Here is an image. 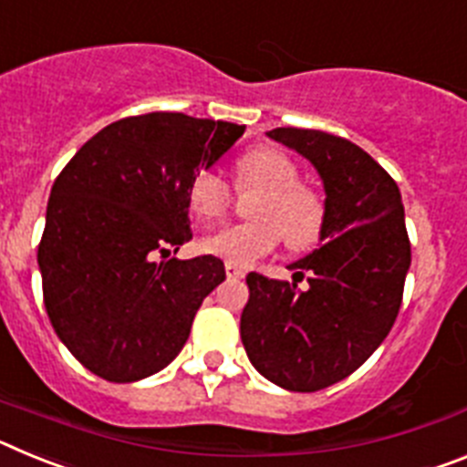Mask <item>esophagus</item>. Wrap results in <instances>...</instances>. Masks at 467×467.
Returning <instances> with one entry per match:
<instances>
[{
    "label": "esophagus",
    "mask_w": 467,
    "mask_h": 467,
    "mask_svg": "<svg viewBox=\"0 0 467 467\" xmlns=\"http://www.w3.org/2000/svg\"><path fill=\"white\" fill-rule=\"evenodd\" d=\"M224 269H226V275H229L231 280H238V278H243V275H245V274H243L241 266H236V264H229V262H226V264H224Z\"/></svg>",
    "instance_id": "obj_1"
}]
</instances>
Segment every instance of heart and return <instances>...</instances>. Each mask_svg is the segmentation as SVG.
Wrapping results in <instances>:
<instances>
[{
	"mask_svg": "<svg viewBox=\"0 0 467 467\" xmlns=\"http://www.w3.org/2000/svg\"><path fill=\"white\" fill-rule=\"evenodd\" d=\"M234 182L238 192H259L250 208L254 220L214 231L203 241L205 253L247 266L274 253L283 236L292 250L317 243L327 220V205L316 189L299 184V168L290 156L274 147L245 151L236 161ZM187 201L198 220H217L231 205V187L217 172L201 171L189 182Z\"/></svg>",
	"mask_w": 467,
	"mask_h": 467,
	"instance_id": "b5f03b06",
	"label": "heart"
}]
</instances>
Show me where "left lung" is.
<instances>
[{"label":"left lung","instance_id":"left-lung-1","mask_svg":"<svg viewBox=\"0 0 467 467\" xmlns=\"http://www.w3.org/2000/svg\"><path fill=\"white\" fill-rule=\"evenodd\" d=\"M269 138L299 151L325 184L323 245L290 264L296 283L247 274L245 353L262 377L316 393L353 374L381 346L402 304L411 245L395 180L350 140L308 128Z\"/></svg>","mask_w":467,"mask_h":467}]
</instances>
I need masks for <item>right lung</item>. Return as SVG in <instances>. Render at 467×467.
Wrapping results in <instances>:
<instances>
[{
  "label": "right lung",
  "instance_id": "right-lung-1",
  "mask_svg": "<svg viewBox=\"0 0 467 467\" xmlns=\"http://www.w3.org/2000/svg\"><path fill=\"white\" fill-rule=\"evenodd\" d=\"M245 126L151 111L109 123L56 177L36 262L48 320L105 381L161 372L226 278L213 254L161 258L192 238L189 182Z\"/></svg>",
  "mask_w": 467,
  "mask_h": 467
}]
</instances>
